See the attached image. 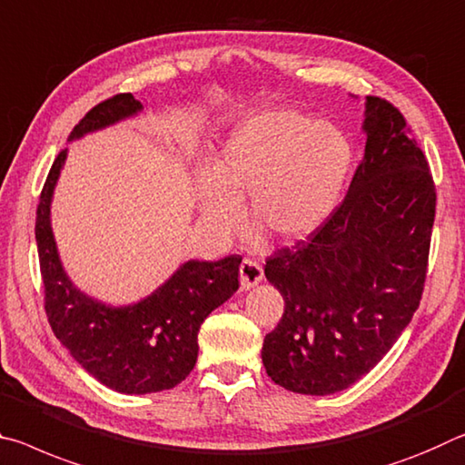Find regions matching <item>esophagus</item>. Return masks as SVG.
I'll use <instances>...</instances> for the list:
<instances>
[{
  "mask_svg": "<svg viewBox=\"0 0 465 465\" xmlns=\"http://www.w3.org/2000/svg\"><path fill=\"white\" fill-rule=\"evenodd\" d=\"M239 276H241L242 291H249V288H253L263 280V268L253 260H242L239 268Z\"/></svg>",
  "mask_w": 465,
  "mask_h": 465,
  "instance_id": "obj_1",
  "label": "esophagus"
}]
</instances>
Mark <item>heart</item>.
I'll return each mask as SVG.
<instances>
[{"label": "heart", "instance_id": "b5f03b06", "mask_svg": "<svg viewBox=\"0 0 465 465\" xmlns=\"http://www.w3.org/2000/svg\"><path fill=\"white\" fill-rule=\"evenodd\" d=\"M352 161V142L330 121L294 109L257 111L212 158L197 187L200 210L231 234L241 224L239 200L249 193L255 224L280 241H299L338 208Z\"/></svg>", "mask_w": 465, "mask_h": 465}]
</instances>
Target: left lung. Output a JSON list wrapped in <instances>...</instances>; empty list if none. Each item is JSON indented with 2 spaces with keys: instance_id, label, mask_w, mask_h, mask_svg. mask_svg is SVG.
Masks as SVG:
<instances>
[{
  "instance_id": "1",
  "label": "left lung",
  "mask_w": 465,
  "mask_h": 465,
  "mask_svg": "<svg viewBox=\"0 0 465 465\" xmlns=\"http://www.w3.org/2000/svg\"><path fill=\"white\" fill-rule=\"evenodd\" d=\"M367 146L344 200L304 241L273 251L284 296L262 361L304 395L346 390L390 352L422 299L437 189L398 106L367 96Z\"/></svg>"
}]
</instances>
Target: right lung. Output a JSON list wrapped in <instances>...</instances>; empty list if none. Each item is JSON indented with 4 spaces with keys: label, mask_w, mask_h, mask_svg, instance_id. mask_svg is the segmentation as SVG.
Returning <instances> with one entry per match:
<instances>
[{
    "label": "right lung",
    "mask_w": 465,
    "mask_h": 465,
    "mask_svg": "<svg viewBox=\"0 0 465 465\" xmlns=\"http://www.w3.org/2000/svg\"><path fill=\"white\" fill-rule=\"evenodd\" d=\"M142 109L134 94L93 106L70 140L115 124ZM67 150H61L36 205V247L45 313L57 340L103 385L119 393H154L179 385L197 361V331L212 311L237 292L241 255L187 262L154 294L132 307H106L74 288L61 268L49 205Z\"/></svg>",
    "instance_id": "obj_1"
}]
</instances>
